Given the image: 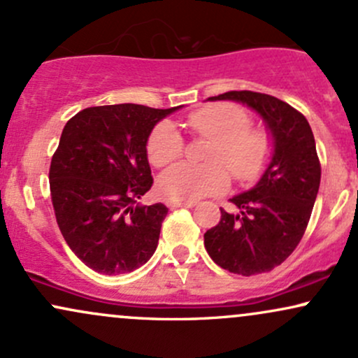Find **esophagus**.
Instances as JSON below:
<instances>
[{"mask_svg": "<svg viewBox=\"0 0 358 358\" xmlns=\"http://www.w3.org/2000/svg\"><path fill=\"white\" fill-rule=\"evenodd\" d=\"M166 205L170 208H176V207H187V208H192L195 207V202H192V200H188V202H176V200H168Z\"/></svg>", "mask_w": 358, "mask_h": 358, "instance_id": "esophagus-1", "label": "esophagus"}]
</instances>
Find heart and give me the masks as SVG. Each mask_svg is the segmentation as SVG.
<instances>
[{
  "label": "heart",
  "instance_id": "b5f03b06",
  "mask_svg": "<svg viewBox=\"0 0 358 358\" xmlns=\"http://www.w3.org/2000/svg\"><path fill=\"white\" fill-rule=\"evenodd\" d=\"M187 126L195 138L210 139L205 153L207 165L171 166L159 176L158 190L168 200L188 202L227 190L234 178L252 183L264 173L273 156L269 133L252 127V117L244 108L231 102L205 106L187 116ZM185 141L170 122H159L148 136L146 153L153 166L163 168L182 158Z\"/></svg>",
  "mask_w": 358,
  "mask_h": 358
}]
</instances>
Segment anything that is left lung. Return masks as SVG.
<instances>
[{
	"label": "left lung",
	"mask_w": 358,
	"mask_h": 358,
	"mask_svg": "<svg viewBox=\"0 0 358 358\" xmlns=\"http://www.w3.org/2000/svg\"><path fill=\"white\" fill-rule=\"evenodd\" d=\"M208 99L257 110L273 133L274 153L256 187L231 199L239 212L220 208L219 224L203 234L205 249L234 274L269 273L296 249L313 210L322 178L313 131L299 110L269 94L231 90Z\"/></svg>",
	"instance_id": "8db88e82"
}]
</instances>
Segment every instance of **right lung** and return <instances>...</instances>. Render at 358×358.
<instances>
[{
  "label": "right lung",
  "instance_id": "right-lung-1",
  "mask_svg": "<svg viewBox=\"0 0 358 358\" xmlns=\"http://www.w3.org/2000/svg\"><path fill=\"white\" fill-rule=\"evenodd\" d=\"M178 108L94 106L62 131L48 171L53 212L69 248L96 273H131L153 256L168 208L136 203L153 185L146 143Z\"/></svg>",
  "mask_w": 358,
  "mask_h": 358
}]
</instances>
